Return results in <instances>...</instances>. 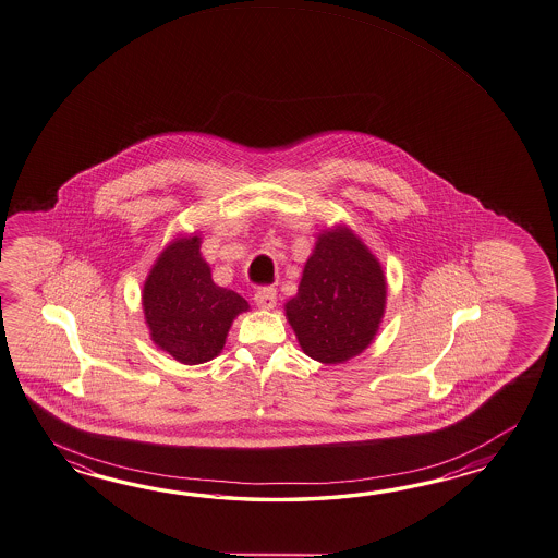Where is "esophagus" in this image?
Wrapping results in <instances>:
<instances>
[{
  "label": "esophagus",
  "instance_id": "1",
  "mask_svg": "<svg viewBox=\"0 0 558 558\" xmlns=\"http://www.w3.org/2000/svg\"><path fill=\"white\" fill-rule=\"evenodd\" d=\"M256 306L262 310H272L276 306V288L272 286H262L254 294Z\"/></svg>",
  "mask_w": 558,
  "mask_h": 558
}]
</instances>
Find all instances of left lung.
<instances>
[{"label": "left lung", "mask_w": 558, "mask_h": 558, "mask_svg": "<svg viewBox=\"0 0 558 558\" xmlns=\"http://www.w3.org/2000/svg\"><path fill=\"white\" fill-rule=\"evenodd\" d=\"M385 304L380 264L348 228H336L318 238L286 316L310 359L338 364L371 344Z\"/></svg>", "instance_id": "obj_1"}]
</instances>
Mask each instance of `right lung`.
Wrapping results in <instances>:
<instances>
[{"mask_svg":"<svg viewBox=\"0 0 558 558\" xmlns=\"http://www.w3.org/2000/svg\"><path fill=\"white\" fill-rule=\"evenodd\" d=\"M142 300L151 340L182 364L216 359L235 316L248 310L240 294L211 282L198 235L175 240L161 252Z\"/></svg>","mask_w":558,"mask_h":558,"instance_id":"obj_1","label":"right lung"}]
</instances>
